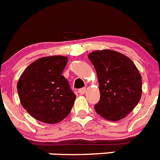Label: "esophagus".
Segmentation results:
<instances>
[{
	"mask_svg": "<svg viewBox=\"0 0 160 160\" xmlns=\"http://www.w3.org/2000/svg\"><path fill=\"white\" fill-rule=\"evenodd\" d=\"M86 91H87V89L85 88H81V89H79L78 90V93L80 94H84L85 93H86Z\"/></svg>",
	"mask_w": 160,
	"mask_h": 160,
	"instance_id": "esophagus-1",
	"label": "esophagus"
}]
</instances>
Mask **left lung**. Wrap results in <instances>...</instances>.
<instances>
[{
	"label": "left lung",
	"mask_w": 160,
	"mask_h": 160,
	"mask_svg": "<svg viewBox=\"0 0 160 160\" xmlns=\"http://www.w3.org/2000/svg\"><path fill=\"white\" fill-rule=\"evenodd\" d=\"M99 82L100 100L96 112L110 121L128 115L142 95V79L135 65L118 52L104 49L89 54Z\"/></svg>",
	"instance_id": "obj_1"
}]
</instances>
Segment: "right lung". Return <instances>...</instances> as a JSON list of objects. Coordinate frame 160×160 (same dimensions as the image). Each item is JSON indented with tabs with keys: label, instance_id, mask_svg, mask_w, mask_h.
<instances>
[{
	"label": "right lung",
	"instance_id": "1",
	"mask_svg": "<svg viewBox=\"0 0 160 160\" xmlns=\"http://www.w3.org/2000/svg\"><path fill=\"white\" fill-rule=\"evenodd\" d=\"M67 58H42L28 66L19 78L18 92L22 107L46 123H57L70 114L76 95L62 74Z\"/></svg>",
	"mask_w": 160,
	"mask_h": 160
}]
</instances>
